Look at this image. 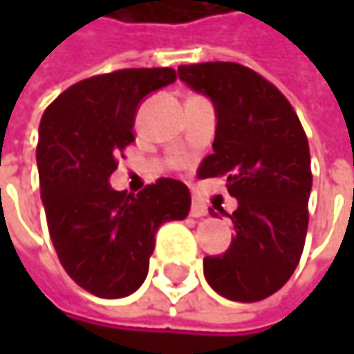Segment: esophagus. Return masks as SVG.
Segmentation results:
<instances>
[{"label":"esophagus","mask_w":354,"mask_h":354,"mask_svg":"<svg viewBox=\"0 0 354 354\" xmlns=\"http://www.w3.org/2000/svg\"><path fill=\"white\" fill-rule=\"evenodd\" d=\"M207 213H209V209H207L203 203H198V201L192 203V207H190V215H192V217H205Z\"/></svg>","instance_id":"1"}]
</instances>
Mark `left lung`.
Returning a JSON list of instances; mask_svg holds the SVG:
<instances>
[{"label":"left lung","instance_id":"left-lung-1","mask_svg":"<svg viewBox=\"0 0 354 354\" xmlns=\"http://www.w3.org/2000/svg\"><path fill=\"white\" fill-rule=\"evenodd\" d=\"M178 77L213 100L217 129L201 178L223 176L238 198L236 238L205 256L207 283L232 301L277 293L299 264L312 190L310 145L289 100L260 73L232 61L180 65Z\"/></svg>","mask_w":354,"mask_h":354}]
</instances>
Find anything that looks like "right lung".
Returning <instances> with one entry per match:
<instances>
[{
	"label": "right lung",
	"instance_id": "add662e5",
	"mask_svg": "<svg viewBox=\"0 0 354 354\" xmlns=\"http://www.w3.org/2000/svg\"><path fill=\"white\" fill-rule=\"evenodd\" d=\"M174 82L172 67L94 75L67 88L40 118L36 162L48 234L67 274L96 297L135 293L160 225L190 211V192L174 178H160L137 196L108 184L135 141L141 100Z\"/></svg>",
	"mask_w": 354,
	"mask_h": 354
}]
</instances>
